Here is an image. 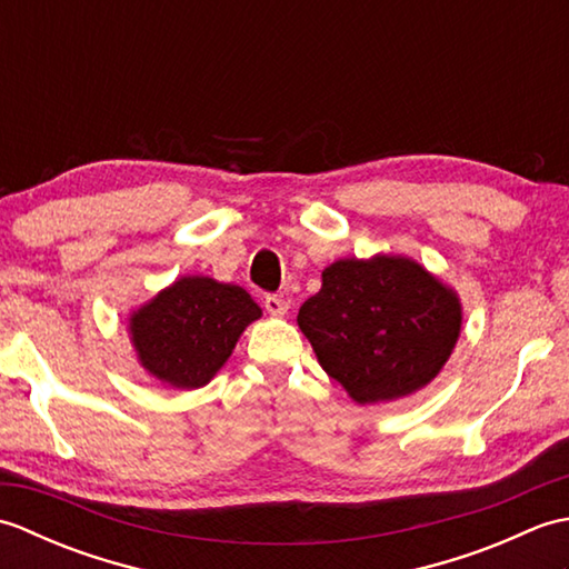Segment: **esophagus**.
<instances>
[{"label": "esophagus", "mask_w": 569, "mask_h": 569, "mask_svg": "<svg viewBox=\"0 0 569 569\" xmlns=\"http://www.w3.org/2000/svg\"><path fill=\"white\" fill-rule=\"evenodd\" d=\"M263 306L276 318H281V316H286V312H288V300L283 296H266Z\"/></svg>", "instance_id": "34e87169"}]
</instances>
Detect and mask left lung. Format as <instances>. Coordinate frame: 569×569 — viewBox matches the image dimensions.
<instances>
[{
    "mask_svg": "<svg viewBox=\"0 0 569 569\" xmlns=\"http://www.w3.org/2000/svg\"><path fill=\"white\" fill-rule=\"evenodd\" d=\"M320 367L357 403L422 389L450 359L462 325L457 296L403 257L342 259L298 312Z\"/></svg>",
    "mask_w": 569,
    "mask_h": 569,
    "instance_id": "8db88e82",
    "label": "left lung"
}]
</instances>
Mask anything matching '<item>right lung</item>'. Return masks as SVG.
I'll list each match as a JSON object with an SVG mask.
<instances>
[{"instance_id": "add662e5", "label": "right lung", "mask_w": 569, "mask_h": 569, "mask_svg": "<svg viewBox=\"0 0 569 569\" xmlns=\"http://www.w3.org/2000/svg\"><path fill=\"white\" fill-rule=\"evenodd\" d=\"M261 308L239 286L186 276L129 322L141 367L176 389H200L232 355Z\"/></svg>"}]
</instances>
